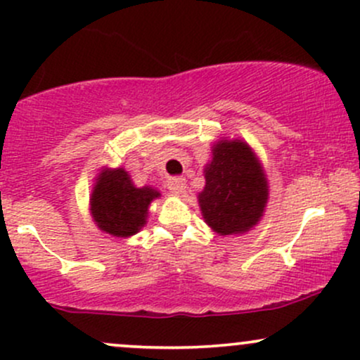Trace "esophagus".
Wrapping results in <instances>:
<instances>
[{
    "instance_id": "34e87169",
    "label": "esophagus",
    "mask_w": 360,
    "mask_h": 360,
    "mask_svg": "<svg viewBox=\"0 0 360 360\" xmlns=\"http://www.w3.org/2000/svg\"><path fill=\"white\" fill-rule=\"evenodd\" d=\"M167 188L172 194H181L186 189V179L184 177H169L167 179Z\"/></svg>"
}]
</instances>
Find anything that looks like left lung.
Instances as JSON below:
<instances>
[{"mask_svg": "<svg viewBox=\"0 0 360 360\" xmlns=\"http://www.w3.org/2000/svg\"><path fill=\"white\" fill-rule=\"evenodd\" d=\"M206 184L198 193L205 223L219 236L245 235L262 221L268 196L266 172L243 139H219L205 166Z\"/></svg>", "mask_w": 360, "mask_h": 360, "instance_id": "8db88e82", "label": "left lung"}]
</instances>
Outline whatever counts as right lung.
Returning <instances> with one entry per match:
<instances>
[{
	"label": "right lung",
	"instance_id": "right-lung-1",
	"mask_svg": "<svg viewBox=\"0 0 360 360\" xmlns=\"http://www.w3.org/2000/svg\"><path fill=\"white\" fill-rule=\"evenodd\" d=\"M161 198L153 186L137 188L124 167H102L90 193V216L102 233L115 238L137 235L147 224L149 206Z\"/></svg>",
	"mask_w": 360,
	"mask_h": 360
}]
</instances>
